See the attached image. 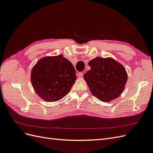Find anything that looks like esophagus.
I'll return each instance as SVG.
<instances>
[{"label": "esophagus", "mask_w": 153, "mask_h": 153, "mask_svg": "<svg viewBox=\"0 0 153 153\" xmlns=\"http://www.w3.org/2000/svg\"><path fill=\"white\" fill-rule=\"evenodd\" d=\"M83 75H84V73H82V72H79L77 73V76L79 78H82Z\"/></svg>", "instance_id": "obj_1"}]
</instances>
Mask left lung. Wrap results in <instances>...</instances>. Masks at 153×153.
<instances>
[{
    "instance_id": "8db88e82",
    "label": "left lung",
    "mask_w": 153,
    "mask_h": 153,
    "mask_svg": "<svg viewBox=\"0 0 153 153\" xmlns=\"http://www.w3.org/2000/svg\"><path fill=\"white\" fill-rule=\"evenodd\" d=\"M89 66L91 69L84 78L96 98L108 102L121 94L128 75L121 64L112 58L96 57L91 60Z\"/></svg>"
}]
</instances>
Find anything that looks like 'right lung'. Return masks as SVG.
<instances>
[{"mask_svg":"<svg viewBox=\"0 0 153 153\" xmlns=\"http://www.w3.org/2000/svg\"><path fill=\"white\" fill-rule=\"evenodd\" d=\"M76 78L73 64L62 55L40 59L32 68L31 82L43 100L53 102L70 91Z\"/></svg>","mask_w":153,"mask_h":153,"instance_id":"obj_1","label":"right lung"}]
</instances>
